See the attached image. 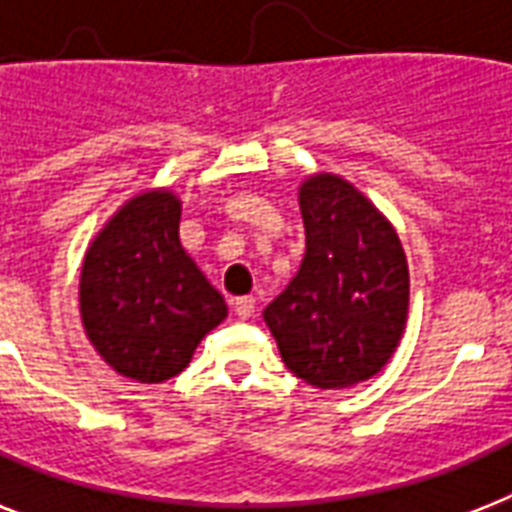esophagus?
<instances>
[{
    "label": "esophagus",
    "mask_w": 512,
    "mask_h": 512,
    "mask_svg": "<svg viewBox=\"0 0 512 512\" xmlns=\"http://www.w3.org/2000/svg\"><path fill=\"white\" fill-rule=\"evenodd\" d=\"M233 311L239 319H252L255 316V297H236L233 300Z\"/></svg>",
    "instance_id": "esophagus-1"
}]
</instances>
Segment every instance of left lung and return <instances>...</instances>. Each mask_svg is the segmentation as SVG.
I'll list each match as a JSON object with an SVG mask.
<instances>
[{
	"label": "left lung",
	"instance_id": "1",
	"mask_svg": "<svg viewBox=\"0 0 512 512\" xmlns=\"http://www.w3.org/2000/svg\"><path fill=\"white\" fill-rule=\"evenodd\" d=\"M300 212L303 263L263 319L295 377L348 388L380 372L404 335V249L372 201L337 175L303 183Z\"/></svg>",
	"mask_w": 512,
	"mask_h": 512
}]
</instances>
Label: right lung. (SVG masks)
I'll use <instances>...</instances> for the list:
<instances>
[{"label": "right lung", "instance_id": "add662e5", "mask_svg": "<svg viewBox=\"0 0 512 512\" xmlns=\"http://www.w3.org/2000/svg\"><path fill=\"white\" fill-rule=\"evenodd\" d=\"M180 201L135 196L87 249L79 305L87 337L116 372L138 382L180 374L225 319V300L185 255Z\"/></svg>", "mask_w": 512, "mask_h": 512}]
</instances>
